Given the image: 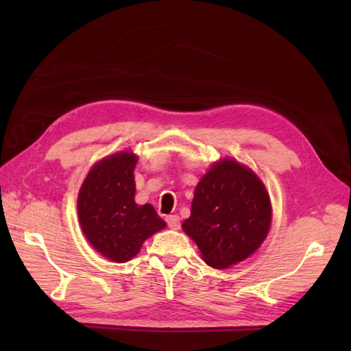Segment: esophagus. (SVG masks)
Returning <instances> with one entry per match:
<instances>
[{
    "mask_svg": "<svg viewBox=\"0 0 351 351\" xmlns=\"http://www.w3.org/2000/svg\"><path fill=\"white\" fill-rule=\"evenodd\" d=\"M166 221H167V225H169L170 229H180V226H181V221H180V217H178V215H169Z\"/></svg>",
    "mask_w": 351,
    "mask_h": 351,
    "instance_id": "esophagus-1",
    "label": "esophagus"
}]
</instances>
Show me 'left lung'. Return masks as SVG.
Wrapping results in <instances>:
<instances>
[{"label":"left lung","instance_id":"left-lung-1","mask_svg":"<svg viewBox=\"0 0 351 351\" xmlns=\"http://www.w3.org/2000/svg\"><path fill=\"white\" fill-rule=\"evenodd\" d=\"M271 204L256 173L232 158L213 164L182 223L208 265L228 268L255 252L270 230Z\"/></svg>","mask_w":351,"mask_h":351}]
</instances>
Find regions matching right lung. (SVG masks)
Segmentation results:
<instances>
[{
  "mask_svg": "<svg viewBox=\"0 0 351 351\" xmlns=\"http://www.w3.org/2000/svg\"><path fill=\"white\" fill-rule=\"evenodd\" d=\"M137 155L117 152L96 162L78 193V219L83 232L102 256L126 263L146 238L166 228L151 204L137 205L134 169Z\"/></svg>",
  "mask_w": 351,
  "mask_h": 351,
  "instance_id": "obj_1",
  "label": "right lung"
}]
</instances>
